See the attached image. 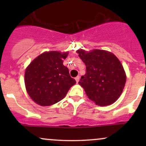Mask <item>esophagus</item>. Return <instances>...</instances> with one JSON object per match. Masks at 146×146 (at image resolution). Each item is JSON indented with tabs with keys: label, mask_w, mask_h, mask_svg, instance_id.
I'll return each mask as SVG.
<instances>
[{
	"label": "esophagus",
	"mask_w": 146,
	"mask_h": 146,
	"mask_svg": "<svg viewBox=\"0 0 146 146\" xmlns=\"http://www.w3.org/2000/svg\"><path fill=\"white\" fill-rule=\"evenodd\" d=\"M75 81H76V82H77V83H78V82H79V81H80V77H79V76H77L76 78H75Z\"/></svg>",
	"instance_id": "1"
}]
</instances>
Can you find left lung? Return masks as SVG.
Segmentation results:
<instances>
[{"label": "left lung", "instance_id": "1", "mask_svg": "<svg viewBox=\"0 0 146 146\" xmlns=\"http://www.w3.org/2000/svg\"><path fill=\"white\" fill-rule=\"evenodd\" d=\"M86 65V74L81 77L79 84L88 98L97 105L112 104L120 97L124 88L126 75L121 63L113 53L94 49L87 52L77 51Z\"/></svg>", "mask_w": 146, "mask_h": 146}]
</instances>
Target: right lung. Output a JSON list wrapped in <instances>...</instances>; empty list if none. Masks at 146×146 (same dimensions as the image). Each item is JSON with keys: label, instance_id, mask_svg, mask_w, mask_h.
Listing matches in <instances>:
<instances>
[{"label": "right lung", "instance_id": "1", "mask_svg": "<svg viewBox=\"0 0 146 146\" xmlns=\"http://www.w3.org/2000/svg\"><path fill=\"white\" fill-rule=\"evenodd\" d=\"M68 52L42 53L25 70V84L29 97L38 104L46 106L60 102L76 83L63 65Z\"/></svg>", "mask_w": 146, "mask_h": 146}]
</instances>
